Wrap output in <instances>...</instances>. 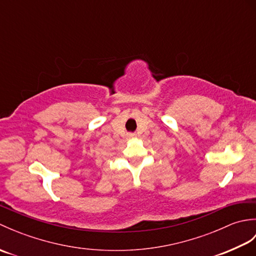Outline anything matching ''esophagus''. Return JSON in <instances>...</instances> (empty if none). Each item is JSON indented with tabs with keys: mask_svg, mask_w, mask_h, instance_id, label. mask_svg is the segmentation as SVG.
<instances>
[{
	"mask_svg": "<svg viewBox=\"0 0 256 256\" xmlns=\"http://www.w3.org/2000/svg\"><path fill=\"white\" fill-rule=\"evenodd\" d=\"M136 136V134L135 133H128V138H135Z\"/></svg>",
	"mask_w": 256,
	"mask_h": 256,
	"instance_id": "34e87169",
	"label": "esophagus"
}]
</instances>
